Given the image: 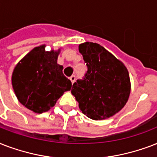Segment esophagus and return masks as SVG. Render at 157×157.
<instances>
[{"label":"esophagus","instance_id":"34e87169","mask_svg":"<svg viewBox=\"0 0 157 157\" xmlns=\"http://www.w3.org/2000/svg\"><path fill=\"white\" fill-rule=\"evenodd\" d=\"M70 81H71V82L74 83V82H75V80H76V76H75V75H72V76L70 78Z\"/></svg>","mask_w":157,"mask_h":157}]
</instances>
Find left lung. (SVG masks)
I'll return each mask as SVG.
<instances>
[{"label": "left lung", "mask_w": 157, "mask_h": 157, "mask_svg": "<svg viewBox=\"0 0 157 157\" xmlns=\"http://www.w3.org/2000/svg\"><path fill=\"white\" fill-rule=\"evenodd\" d=\"M78 51L87 67L84 77L71 89L78 107L92 120L111 117L128 101L131 88L128 70L98 43H82Z\"/></svg>", "instance_id": "obj_1"}]
</instances>
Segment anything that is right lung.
<instances>
[{"label":"right lung","instance_id":"right-lung-1","mask_svg":"<svg viewBox=\"0 0 157 157\" xmlns=\"http://www.w3.org/2000/svg\"><path fill=\"white\" fill-rule=\"evenodd\" d=\"M60 50L47 52L45 45L35 47L17 64L12 74V86L22 105L35 113L53 107L72 83L57 64Z\"/></svg>","mask_w":157,"mask_h":157}]
</instances>
